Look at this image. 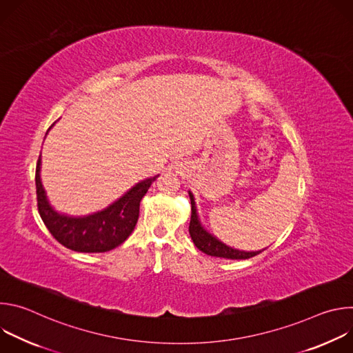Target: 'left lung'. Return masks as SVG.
Segmentation results:
<instances>
[{"instance_id": "1", "label": "left lung", "mask_w": 353, "mask_h": 353, "mask_svg": "<svg viewBox=\"0 0 353 353\" xmlns=\"http://www.w3.org/2000/svg\"><path fill=\"white\" fill-rule=\"evenodd\" d=\"M190 201H191V221L188 226V232L191 236V240L194 241L195 247L198 250L203 251V253L212 256V257H221V259H229V260H245L251 259L257 254H260L261 251H243L237 248H232L222 243L219 239H216L214 234H211L203 223L199 222L198 214H196V207H195V201L194 195L191 191H188Z\"/></svg>"}]
</instances>
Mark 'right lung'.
Listing matches in <instances>:
<instances>
[{
	"label": "right lung",
	"mask_w": 353,
	"mask_h": 353,
	"mask_svg": "<svg viewBox=\"0 0 353 353\" xmlns=\"http://www.w3.org/2000/svg\"><path fill=\"white\" fill-rule=\"evenodd\" d=\"M40 157L37 159L34 177L40 218L59 243L78 253H105L124 243L137 225L142 196L146 194L150 184L159 177L158 174L137 183L123 196L102 211L83 216H72L57 212L48 203L40 179Z\"/></svg>",
	"instance_id": "add662e5"
}]
</instances>
